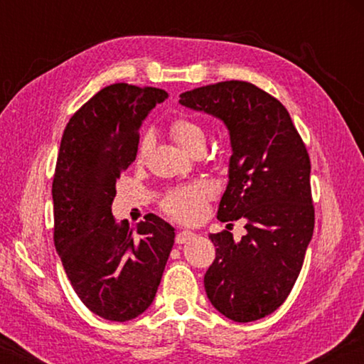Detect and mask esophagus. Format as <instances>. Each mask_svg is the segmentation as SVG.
<instances>
[{"instance_id":"esophagus-1","label":"esophagus","mask_w":364,"mask_h":364,"mask_svg":"<svg viewBox=\"0 0 364 364\" xmlns=\"http://www.w3.org/2000/svg\"><path fill=\"white\" fill-rule=\"evenodd\" d=\"M194 237H196V234L193 231H180V232H176L175 241H176V244H184Z\"/></svg>"}]
</instances>
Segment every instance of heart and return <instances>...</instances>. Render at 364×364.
<instances>
[{
  "label": "heart",
  "mask_w": 364,
  "mask_h": 364,
  "mask_svg": "<svg viewBox=\"0 0 364 364\" xmlns=\"http://www.w3.org/2000/svg\"><path fill=\"white\" fill-rule=\"evenodd\" d=\"M168 133L175 144L186 154H193L197 149H205L207 136L204 128L194 120L180 117L170 123ZM149 141L143 139L139 143L136 160L141 162L146 157ZM213 188L205 181H194L186 186L175 188L167 193L162 200V210L171 218L183 223H191L202 217L205 210V204L212 199Z\"/></svg>",
  "instance_id": "heart-1"
}]
</instances>
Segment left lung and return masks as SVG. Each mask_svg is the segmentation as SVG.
Returning <instances> with one entry per match:
<instances>
[{"label":"left lung","instance_id":"obj_1","mask_svg":"<svg viewBox=\"0 0 364 364\" xmlns=\"http://www.w3.org/2000/svg\"><path fill=\"white\" fill-rule=\"evenodd\" d=\"M180 97L230 132V181L217 217L242 218L247 230L239 242L226 230L208 236L217 255L204 276L207 297L232 321H257L284 304L311 241L310 157L287 109L255 85L231 80Z\"/></svg>","mask_w":364,"mask_h":364}]
</instances>
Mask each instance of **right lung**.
Wrapping results in <instances>:
<instances>
[{
	"instance_id": "obj_1",
	"label": "right lung",
	"mask_w": 364,
	"mask_h": 364,
	"mask_svg": "<svg viewBox=\"0 0 364 364\" xmlns=\"http://www.w3.org/2000/svg\"><path fill=\"white\" fill-rule=\"evenodd\" d=\"M167 91L114 83L67 123L53 180L54 245L73 291L109 321L151 306L175 242L157 215L132 228L112 215L115 181L136 159L139 128Z\"/></svg>"
}]
</instances>
